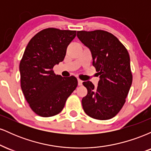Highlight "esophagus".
I'll use <instances>...</instances> for the list:
<instances>
[{"mask_svg": "<svg viewBox=\"0 0 151 151\" xmlns=\"http://www.w3.org/2000/svg\"><path fill=\"white\" fill-rule=\"evenodd\" d=\"M77 81H78V85H79V86H81V85H82V82H83V81H81V79H77Z\"/></svg>", "mask_w": 151, "mask_h": 151, "instance_id": "obj_1", "label": "esophagus"}]
</instances>
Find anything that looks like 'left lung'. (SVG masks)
Listing matches in <instances>:
<instances>
[{"mask_svg":"<svg viewBox=\"0 0 151 151\" xmlns=\"http://www.w3.org/2000/svg\"><path fill=\"white\" fill-rule=\"evenodd\" d=\"M77 37L89 48L92 65L99 75L97 87L84 81L87 94L81 100L84 112L98 120L115 116L126 102L133 76L128 50L113 34L105 30L77 31Z\"/></svg>","mask_w":151,"mask_h":151,"instance_id":"left-lung-1","label":"left lung"}]
</instances>
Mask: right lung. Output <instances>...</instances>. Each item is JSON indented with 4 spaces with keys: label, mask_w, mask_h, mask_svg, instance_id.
Segmentation results:
<instances>
[{
    "label": "right lung",
    "mask_w": 151,
    "mask_h": 151,
    "mask_svg": "<svg viewBox=\"0 0 151 151\" xmlns=\"http://www.w3.org/2000/svg\"><path fill=\"white\" fill-rule=\"evenodd\" d=\"M76 32L49 27L37 32L26 47L20 62V86L31 109L40 116L61 112L77 88L75 77H62L53 71L54 66L65 59Z\"/></svg>",
    "instance_id": "add662e5"
}]
</instances>
